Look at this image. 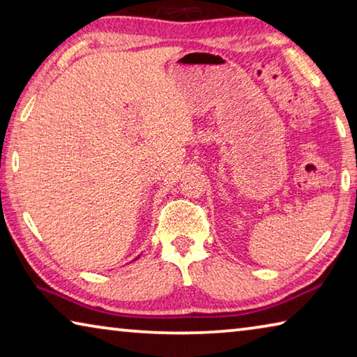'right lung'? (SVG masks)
Here are the masks:
<instances>
[{"label":"right lung","mask_w":357,"mask_h":357,"mask_svg":"<svg viewBox=\"0 0 357 357\" xmlns=\"http://www.w3.org/2000/svg\"><path fill=\"white\" fill-rule=\"evenodd\" d=\"M135 259H137V258H135Z\"/></svg>","instance_id":"right-lung-1"}]
</instances>
